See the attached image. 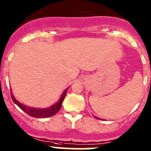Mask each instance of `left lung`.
<instances>
[{
    "label": "left lung",
    "mask_w": 151,
    "mask_h": 151,
    "mask_svg": "<svg viewBox=\"0 0 151 151\" xmlns=\"http://www.w3.org/2000/svg\"><path fill=\"white\" fill-rule=\"evenodd\" d=\"M96 117V119H99V120H100V119H99V117Z\"/></svg>",
    "instance_id": "1"
}]
</instances>
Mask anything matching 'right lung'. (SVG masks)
I'll list each match as a JSON object with an SVG mask.
<instances>
[{
	"label": "right lung",
	"mask_w": 151,
	"mask_h": 151,
	"mask_svg": "<svg viewBox=\"0 0 151 151\" xmlns=\"http://www.w3.org/2000/svg\"><path fill=\"white\" fill-rule=\"evenodd\" d=\"M67 90H68V88L63 91V93H62L61 96H60L58 102H57L55 104L52 105L50 107L45 108V109H37V108H32L30 107V106H25V105L22 104V103H19L18 100H16V98L13 96L12 93H11V97H12V99L13 100V102H14V103H16L22 111H24V112H26L30 116L34 117H37V118H42H42H45V117H52V116L55 115L56 113L58 112L60 107H61L62 102H63V99H64L65 96H66V94Z\"/></svg>",
	"instance_id": "right-lung-1"
}]
</instances>
